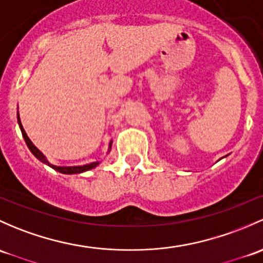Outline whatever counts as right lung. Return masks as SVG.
Instances as JSON below:
<instances>
[{
  "mask_svg": "<svg viewBox=\"0 0 263 263\" xmlns=\"http://www.w3.org/2000/svg\"><path fill=\"white\" fill-rule=\"evenodd\" d=\"M17 121H18V126H20V128H21L22 136H24V139H25V142H26L27 147L30 148V151H31V153L35 155V157H36V159L40 160V161H41V162H44V164L49 165V166L54 168V170L59 171V173H62V174H79V173H84V171H88V170H90V168L96 167L97 165L99 164V162L97 161V162H92V164L83 165V166H55V165L50 164V162H49L48 160L45 159V156H44L43 153H40V151H39L37 148L35 147V145H34V143H32L31 141H30L29 137H27L26 132H25L24 127H22V124H21V121H20V116H18V112H17ZM109 147H110V145H109Z\"/></svg>",
  "mask_w": 263,
  "mask_h": 263,
  "instance_id": "1",
  "label": "right lung"
}]
</instances>
